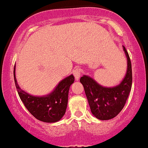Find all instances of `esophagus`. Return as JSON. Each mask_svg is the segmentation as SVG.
Segmentation results:
<instances>
[{
  "label": "esophagus",
  "instance_id": "esophagus-1",
  "mask_svg": "<svg viewBox=\"0 0 148 148\" xmlns=\"http://www.w3.org/2000/svg\"><path fill=\"white\" fill-rule=\"evenodd\" d=\"M81 74H82V70H81L80 68H76L73 71V75L75 76V80L78 81L81 77Z\"/></svg>",
  "mask_w": 148,
  "mask_h": 148
}]
</instances>
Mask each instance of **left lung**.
Instances as JSON below:
<instances>
[{
    "instance_id": "1",
    "label": "left lung",
    "mask_w": 148,
    "mask_h": 148,
    "mask_svg": "<svg viewBox=\"0 0 148 148\" xmlns=\"http://www.w3.org/2000/svg\"><path fill=\"white\" fill-rule=\"evenodd\" d=\"M127 67L125 78L118 85L103 87L93 78L84 75L80 78L88 101L91 113L100 120H109L116 117L123 109L132 86V67L130 57L123 46Z\"/></svg>"
}]
</instances>
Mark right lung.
Masks as SVG:
<instances>
[{"label":"right lung","instance_id":"1","mask_svg":"<svg viewBox=\"0 0 148 148\" xmlns=\"http://www.w3.org/2000/svg\"><path fill=\"white\" fill-rule=\"evenodd\" d=\"M14 78L21 100L35 119L47 123L57 122L61 119L67 107L70 87L75 81L73 75L64 78L52 92L42 96L30 95L19 87L15 77V65Z\"/></svg>","mask_w":148,"mask_h":148}]
</instances>
